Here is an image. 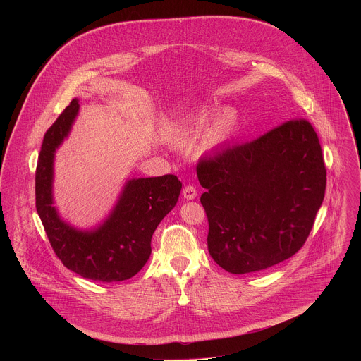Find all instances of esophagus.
Instances as JSON below:
<instances>
[{"mask_svg":"<svg viewBox=\"0 0 361 361\" xmlns=\"http://www.w3.org/2000/svg\"><path fill=\"white\" fill-rule=\"evenodd\" d=\"M183 195H184V198L185 200H194L195 197H197V190H195V187L194 185H185L184 188H183Z\"/></svg>","mask_w":361,"mask_h":361,"instance_id":"esophagus-1","label":"esophagus"}]
</instances>
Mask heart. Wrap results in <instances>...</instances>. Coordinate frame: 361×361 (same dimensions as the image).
Listing matches in <instances>:
<instances>
[{"label":"heart","mask_w":361,"mask_h":361,"mask_svg":"<svg viewBox=\"0 0 361 361\" xmlns=\"http://www.w3.org/2000/svg\"><path fill=\"white\" fill-rule=\"evenodd\" d=\"M234 126V118L231 114H224L216 124L213 133H212V142L217 144L221 142L223 140H226L228 137V134L231 133Z\"/></svg>","instance_id":"obj_1"}]
</instances>
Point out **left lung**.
<instances>
[{
	"label": "left lung",
	"instance_id": "8db88e82",
	"mask_svg": "<svg viewBox=\"0 0 361 361\" xmlns=\"http://www.w3.org/2000/svg\"><path fill=\"white\" fill-rule=\"evenodd\" d=\"M207 244L228 273L266 270L294 255L324 200L326 166L310 121L293 118L197 164Z\"/></svg>",
	"mask_w": 361,
	"mask_h": 361
}]
</instances>
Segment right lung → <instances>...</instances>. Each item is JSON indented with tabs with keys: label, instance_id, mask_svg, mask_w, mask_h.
I'll use <instances>...</instances> for the list:
<instances>
[{
	"label": "right lung",
	"instance_id": "add662e5",
	"mask_svg": "<svg viewBox=\"0 0 361 361\" xmlns=\"http://www.w3.org/2000/svg\"><path fill=\"white\" fill-rule=\"evenodd\" d=\"M78 109L74 98L44 135L35 170L37 213L51 247L68 270L94 281H123L147 263L151 237L177 204L181 183L174 174L128 181L111 216L94 231H77L61 221L51 192L53 161Z\"/></svg>",
	"mask_w": 361,
	"mask_h": 361
}]
</instances>
